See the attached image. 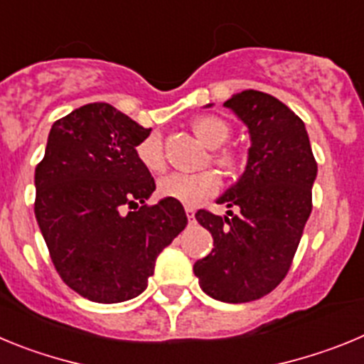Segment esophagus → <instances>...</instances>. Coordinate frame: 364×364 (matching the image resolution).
I'll return each mask as SVG.
<instances>
[{"instance_id":"34e87169","label":"esophagus","mask_w":364,"mask_h":364,"mask_svg":"<svg viewBox=\"0 0 364 364\" xmlns=\"http://www.w3.org/2000/svg\"><path fill=\"white\" fill-rule=\"evenodd\" d=\"M185 212H186V215H188V219H194V212H196L194 206L186 205V206H185Z\"/></svg>"}]
</instances>
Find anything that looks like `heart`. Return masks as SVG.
<instances>
[{
	"mask_svg": "<svg viewBox=\"0 0 364 364\" xmlns=\"http://www.w3.org/2000/svg\"><path fill=\"white\" fill-rule=\"evenodd\" d=\"M196 136L210 149H218L227 141L230 136V129L221 117L218 116H201L192 123ZM136 158L149 172L159 174L166 166L165 152H163V141L159 134H149L143 137L136 146ZM215 161L223 166H230L234 163L228 152H221L215 156ZM221 179L214 170H203L196 174H186V172H172L159 179L158 192L161 198L176 199L185 205H199L203 199L218 194Z\"/></svg>",
	"mask_w": 364,
	"mask_h": 364,
	"instance_id": "b5f03b06",
	"label": "heart"
}]
</instances>
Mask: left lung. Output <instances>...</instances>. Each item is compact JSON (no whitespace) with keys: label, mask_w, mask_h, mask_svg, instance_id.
Returning a JSON list of instances; mask_svg holds the SVG:
<instances>
[{"label":"left lung","mask_w":364,"mask_h":364,"mask_svg":"<svg viewBox=\"0 0 364 364\" xmlns=\"http://www.w3.org/2000/svg\"><path fill=\"white\" fill-rule=\"evenodd\" d=\"M225 107L250 136L243 176L218 198L239 212L198 210L196 219L212 234L214 248L196 261L194 274L214 299L248 303L270 294L292 264L312 212L317 163L304 123L277 97L243 90Z\"/></svg>","instance_id":"1"}]
</instances>
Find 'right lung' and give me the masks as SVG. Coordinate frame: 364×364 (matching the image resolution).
Listing matches in <instances>:
<instances>
[{
    "instance_id": "obj_1",
    "label": "right lung",
    "mask_w": 364,
    "mask_h": 364,
    "mask_svg": "<svg viewBox=\"0 0 364 364\" xmlns=\"http://www.w3.org/2000/svg\"><path fill=\"white\" fill-rule=\"evenodd\" d=\"M145 129L109 103H88L52 125L36 166V219L61 279L96 303L139 296L156 259L186 227L185 208L156 190L136 146Z\"/></svg>"
}]
</instances>
